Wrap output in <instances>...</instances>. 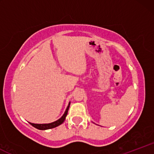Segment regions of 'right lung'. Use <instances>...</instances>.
Returning <instances> with one entry per match:
<instances>
[{
  "mask_svg": "<svg viewBox=\"0 0 154 154\" xmlns=\"http://www.w3.org/2000/svg\"><path fill=\"white\" fill-rule=\"evenodd\" d=\"M69 105H70V102L69 103L68 106H67L66 111H65L64 114H63V116H61L59 119L56 120V121L54 122L48 123V124H34V123H31V122H29V123L32 126H33L34 128L38 129V130H48V129H52V128H56V127H58L59 125H61V124L64 122L65 119H66V116L67 115V113H68Z\"/></svg>",
  "mask_w": 154,
  "mask_h": 154,
  "instance_id": "right-lung-1",
  "label": "right lung"
}]
</instances>
